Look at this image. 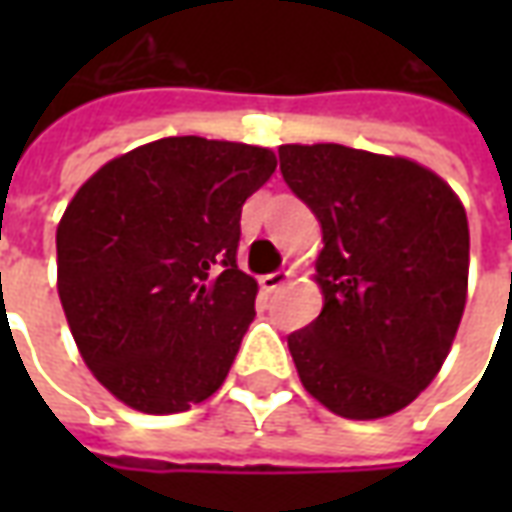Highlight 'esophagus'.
Masks as SVG:
<instances>
[{
	"label": "esophagus",
	"instance_id": "obj_1",
	"mask_svg": "<svg viewBox=\"0 0 512 512\" xmlns=\"http://www.w3.org/2000/svg\"><path fill=\"white\" fill-rule=\"evenodd\" d=\"M288 279H290V271H274V274H263V277H260V288L266 290V293H274V290L282 288Z\"/></svg>",
	"mask_w": 512,
	"mask_h": 512
}]
</instances>
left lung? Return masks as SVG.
I'll return each instance as SVG.
<instances>
[{"instance_id": "8db88e82", "label": "left lung", "mask_w": 512, "mask_h": 512, "mask_svg": "<svg viewBox=\"0 0 512 512\" xmlns=\"http://www.w3.org/2000/svg\"><path fill=\"white\" fill-rule=\"evenodd\" d=\"M279 169L323 230V310L288 334L301 384L345 419L389 417L450 354L466 307V211L436 172L408 158L282 145Z\"/></svg>"}]
</instances>
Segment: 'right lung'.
Listing matches in <instances>:
<instances>
[{
	"instance_id": "obj_1",
	"label": "right lung",
	"mask_w": 512,
	"mask_h": 512,
	"mask_svg": "<svg viewBox=\"0 0 512 512\" xmlns=\"http://www.w3.org/2000/svg\"><path fill=\"white\" fill-rule=\"evenodd\" d=\"M268 147L167 136L112 158L57 227V290L79 354L126 406L178 414L211 397L255 318L235 263Z\"/></svg>"
}]
</instances>
